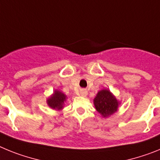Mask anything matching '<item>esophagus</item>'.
Wrapping results in <instances>:
<instances>
[{
    "label": "esophagus",
    "mask_w": 160,
    "mask_h": 160,
    "mask_svg": "<svg viewBox=\"0 0 160 160\" xmlns=\"http://www.w3.org/2000/svg\"><path fill=\"white\" fill-rule=\"evenodd\" d=\"M80 95L83 96V97L87 96V91L86 90H84V89H82V90H80Z\"/></svg>",
    "instance_id": "obj_1"
}]
</instances>
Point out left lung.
<instances>
[{
	"instance_id": "left-lung-1",
	"label": "left lung",
	"mask_w": 160,
	"mask_h": 160,
	"mask_svg": "<svg viewBox=\"0 0 160 160\" xmlns=\"http://www.w3.org/2000/svg\"><path fill=\"white\" fill-rule=\"evenodd\" d=\"M120 102L109 90H102L98 91L94 98V105L96 111L104 118L111 116L118 111Z\"/></svg>"
}]
</instances>
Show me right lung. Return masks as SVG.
<instances>
[{
  "label": "right lung",
  "mask_w": 160,
  "mask_h": 160,
  "mask_svg": "<svg viewBox=\"0 0 160 160\" xmlns=\"http://www.w3.org/2000/svg\"><path fill=\"white\" fill-rule=\"evenodd\" d=\"M67 96L59 90H54L53 94L47 99V104L50 108L53 110H62L64 103L66 101Z\"/></svg>",
  "instance_id": "1"
}]
</instances>
